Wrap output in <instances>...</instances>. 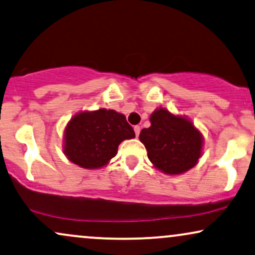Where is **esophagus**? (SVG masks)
Here are the masks:
<instances>
[{"instance_id":"obj_1","label":"esophagus","mask_w":255,"mask_h":255,"mask_svg":"<svg viewBox=\"0 0 255 255\" xmlns=\"http://www.w3.org/2000/svg\"><path fill=\"white\" fill-rule=\"evenodd\" d=\"M134 130V133H136V137L139 136V132H140V127H138V125H136V127L133 128Z\"/></svg>"}]
</instances>
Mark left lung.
Instances as JSON below:
<instances>
[{
    "mask_svg": "<svg viewBox=\"0 0 255 255\" xmlns=\"http://www.w3.org/2000/svg\"><path fill=\"white\" fill-rule=\"evenodd\" d=\"M150 128L139 140L153 168L165 175H182L199 163L203 152V134L185 116L157 108L150 116Z\"/></svg>",
    "mask_w": 255,
    "mask_h": 255,
    "instance_id": "8db88e82",
    "label": "left lung"
}]
</instances>
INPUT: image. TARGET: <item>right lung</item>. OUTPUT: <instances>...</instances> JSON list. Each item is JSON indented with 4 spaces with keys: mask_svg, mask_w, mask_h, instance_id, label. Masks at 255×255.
Here are the masks:
<instances>
[{
    "mask_svg": "<svg viewBox=\"0 0 255 255\" xmlns=\"http://www.w3.org/2000/svg\"><path fill=\"white\" fill-rule=\"evenodd\" d=\"M132 127L123 113L98 109L75 113L66 124L62 151L68 161L87 170L108 165L123 140L134 138Z\"/></svg>",
    "mask_w": 255,
    "mask_h": 255,
    "instance_id": "obj_1",
    "label": "right lung"
}]
</instances>
